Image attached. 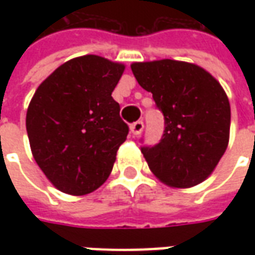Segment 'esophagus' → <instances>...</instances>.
<instances>
[{
	"mask_svg": "<svg viewBox=\"0 0 255 255\" xmlns=\"http://www.w3.org/2000/svg\"><path fill=\"white\" fill-rule=\"evenodd\" d=\"M143 122L142 120H138V122H135L131 124V132L133 133V135H139V133L143 131Z\"/></svg>",
	"mask_w": 255,
	"mask_h": 255,
	"instance_id": "esophagus-1",
	"label": "esophagus"
}]
</instances>
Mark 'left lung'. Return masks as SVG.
I'll use <instances>...</instances> for the list:
<instances>
[{
    "label": "left lung",
    "mask_w": 255,
    "mask_h": 255,
    "mask_svg": "<svg viewBox=\"0 0 255 255\" xmlns=\"http://www.w3.org/2000/svg\"><path fill=\"white\" fill-rule=\"evenodd\" d=\"M131 69L164 115L160 142L140 147L150 171L169 187L197 186L228 146L231 108L225 91L195 64L160 60L133 63Z\"/></svg>",
    "instance_id": "obj_1"
}]
</instances>
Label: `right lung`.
<instances>
[{
	"label": "right lung",
	"instance_id": "1",
	"mask_svg": "<svg viewBox=\"0 0 255 255\" xmlns=\"http://www.w3.org/2000/svg\"><path fill=\"white\" fill-rule=\"evenodd\" d=\"M124 65L100 56L69 60L36 89L25 127L32 155L60 191L90 194L109 177L129 128L112 93Z\"/></svg>",
	"mask_w": 255,
	"mask_h": 255
}]
</instances>
